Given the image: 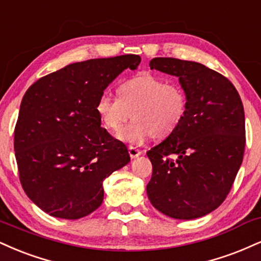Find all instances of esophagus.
<instances>
[{
    "label": "esophagus",
    "instance_id": "34e87169",
    "mask_svg": "<svg viewBox=\"0 0 261 261\" xmlns=\"http://www.w3.org/2000/svg\"><path fill=\"white\" fill-rule=\"evenodd\" d=\"M128 154H130L131 159H135L139 155H141V150L137 149L136 147H128Z\"/></svg>",
    "mask_w": 261,
    "mask_h": 261
}]
</instances>
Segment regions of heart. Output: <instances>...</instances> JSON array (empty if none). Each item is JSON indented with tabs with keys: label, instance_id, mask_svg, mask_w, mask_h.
I'll list each match as a JSON object with an SVG mask.
<instances>
[{
	"label": "heart",
	"instance_id": "1",
	"mask_svg": "<svg viewBox=\"0 0 261 261\" xmlns=\"http://www.w3.org/2000/svg\"><path fill=\"white\" fill-rule=\"evenodd\" d=\"M95 111L103 127L117 133L133 113L134 122L118 134L122 142L141 146L154 135L170 136L184 121L187 96L180 85L162 77L142 75L125 81L119 87V97L103 92L96 100Z\"/></svg>",
	"mask_w": 261,
	"mask_h": 261
}]
</instances>
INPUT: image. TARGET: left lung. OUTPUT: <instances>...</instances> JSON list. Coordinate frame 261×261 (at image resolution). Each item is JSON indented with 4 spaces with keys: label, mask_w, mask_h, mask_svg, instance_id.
Wrapping results in <instances>:
<instances>
[{
    "label": "left lung",
    "mask_w": 261,
    "mask_h": 261,
    "mask_svg": "<svg viewBox=\"0 0 261 261\" xmlns=\"http://www.w3.org/2000/svg\"><path fill=\"white\" fill-rule=\"evenodd\" d=\"M149 67L178 77L187 112L180 126L147 152L153 166L147 196L166 216L202 218L221 205L243 161L241 97L230 80L200 63L153 58Z\"/></svg>",
    "instance_id": "left-lung-1"
}]
</instances>
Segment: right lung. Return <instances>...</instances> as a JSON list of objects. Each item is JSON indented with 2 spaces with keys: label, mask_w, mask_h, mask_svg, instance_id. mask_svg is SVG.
Segmentation results:
<instances>
[{
  "label": "right lung",
  "mask_w": 261,
  "mask_h": 261,
  "mask_svg": "<svg viewBox=\"0 0 261 261\" xmlns=\"http://www.w3.org/2000/svg\"><path fill=\"white\" fill-rule=\"evenodd\" d=\"M141 57L77 62L41 77L21 99L14 152L31 202L59 219L84 218L103 202V181L130 162L127 148L100 127L96 100Z\"/></svg>",
  "instance_id": "add662e5"
}]
</instances>
